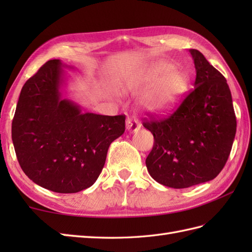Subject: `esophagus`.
<instances>
[{
    "label": "esophagus",
    "mask_w": 252,
    "mask_h": 252,
    "mask_svg": "<svg viewBox=\"0 0 252 252\" xmlns=\"http://www.w3.org/2000/svg\"><path fill=\"white\" fill-rule=\"evenodd\" d=\"M141 129V123L135 118L130 117L126 120V130L129 132H136Z\"/></svg>",
    "instance_id": "1"
}]
</instances>
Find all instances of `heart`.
I'll use <instances>...</instances> for the list:
<instances>
[{"instance_id": "b5f03b06", "label": "heart", "mask_w": 252, "mask_h": 252, "mask_svg": "<svg viewBox=\"0 0 252 252\" xmlns=\"http://www.w3.org/2000/svg\"><path fill=\"white\" fill-rule=\"evenodd\" d=\"M143 88H153L144 97V106L148 110L162 112L178 103L187 88V78L172 63L160 62L126 79L123 83L126 91Z\"/></svg>"}]
</instances>
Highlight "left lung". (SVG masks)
Segmentation results:
<instances>
[{"mask_svg": "<svg viewBox=\"0 0 252 252\" xmlns=\"http://www.w3.org/2000/svg\"><path fill=\"white\" fill-rule=\"evenodd\" d=\"M196 79L172 114L143 122L155 138L146 167L158 183L186 189L211 181L225 165L236 134L232 94L223 74L189 50Z\"/></svg>", "mask_w": 252, "mask_h": 252, "instance_id": "left-lung-1", "label": "left lung"}]
</instances>
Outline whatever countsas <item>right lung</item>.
<instances>
[{
  "label": "right lung",
  "instance_id": "add662e5",
  "mask_svg": "<svg viewBox=\"0 0 252 252\" xmlns=\"http://www.w3.org/2000/svg\"><path fill=\"white\" fill-rule=\"evenodd\" d=\"M60 60L46 62L21 89L12 123L16 156L25 174L55 192L92 186L110 144L126 130V116L83 114L62 97L65 76Z\"/></svg>",
  "mask_w": 252,
  "mask_h": 252
}]
</instances>
